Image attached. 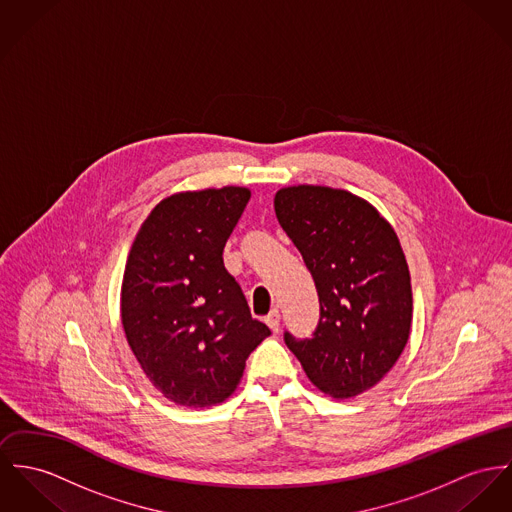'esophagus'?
Here are the masks:
<instances>
[{
	"mask_svg": "<svg viewBox=\"0 0 512 512\" xmlns=\"http://www.w3.org/2000/svg\"><path fill=\"white\" fill-rule=\"evenodd\" d=\"M265 321H267V325L271 327V331H278V327H280V314H278V310H271V314L265 317Z\"/></svg>",
	"mask_w": 512,
	"mask_h": 512,
	"instance_id": "34e87169",
	"label": "esophagus"
}]
</instances>
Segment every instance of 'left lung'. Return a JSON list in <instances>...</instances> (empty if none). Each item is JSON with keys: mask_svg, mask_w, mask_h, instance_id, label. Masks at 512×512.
I'll return each instance as SVG.
<instances>
[{"mask_svg": "<svg viewBox=\"0 0 512 512\" xmlns=\"http://www.w3.org/2000/svg\"><path fill=\"white\" fill-rule=\"evenodd\" d=\"M278 224L302 253L319 296L310 339L284 333L319 392L374 388L403 353L413 319L409 267L394 228L349 191L298 185L275 195Z\"/></svg>", "mask_w": 512, "mask_h": 512, "instance_id": "obj_1", "label": "left lung"}]
</instances>
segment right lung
<instances>
[{
  "label": "right lung",
  "instance_id": "add662e5",
  "mask_svg": "<svg viewBox=\"0 0 512 512\" xmlns=\"http://www.w3.org/2000/svg\"><path fill=\"white\" fill-rule=\"evenodd\" d=\"M249 197L245 187H224L163 198L130 247L120 290L126 341L177 405L228 399L247 356L271 335L222 257Z\"/></svg>",
  "mask_w": 512,
  "mask_h": 512
}]
</instances>
